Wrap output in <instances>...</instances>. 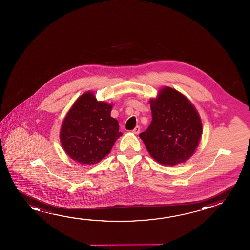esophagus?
<instances>
[{"instance_id":"34e87169","label":"esophagus","mask_w":250,"mask_h":250,"mask_svg":"<svg viewBox=\"0 0 250 250\" xmlns=\"http://www.w3.org/2000/svg\"><path fill=\"white\" fill-rule=\"evenodd\" d=\"M139 131H140V127L136 126L133 130H132V132L134 133V134H139Z\"/></svg>"}]
</instances>
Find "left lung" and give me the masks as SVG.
I'll use <instances>...</instances> for the list:
<instances>
[{
	"instance_id": "obj_1",
	"label": "left lung",
	"mask_w": 250,
	"mask_h": 250,
	"mask_svg": "<svg viewBox=\"0 0 250 250\" xmlns=\"http://www.w3.org/2000/svg\"><path fill=\"white\" fill-rule=\"evenodd\" d=\"M151 123L139 134L150 155L159 163H183L196 150L202 134V123L192 103L170 87L160 90L150 100Z\"/></svg>"
}]
</instances>
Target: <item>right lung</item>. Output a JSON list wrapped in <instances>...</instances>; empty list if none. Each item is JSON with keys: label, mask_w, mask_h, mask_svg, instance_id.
Here are the masks:
<instances>
[{"label": "right lung", "mask_w": 250, "mask_h": 250, "mask_svg": "<svg viewBox=\"0 0 250 250\" xmlns=\"http://www.w3.org/2000/svg\"><path fill=\"white\" fill-rule=\"evenodd\" d=\"M112 105L98 101L91 91L74 103L62 124V146L72 160L93 165L110 153L122 133L119 122L111 118Z\"/></svg>", "instance_id": "obj_1"}]
</instances>
